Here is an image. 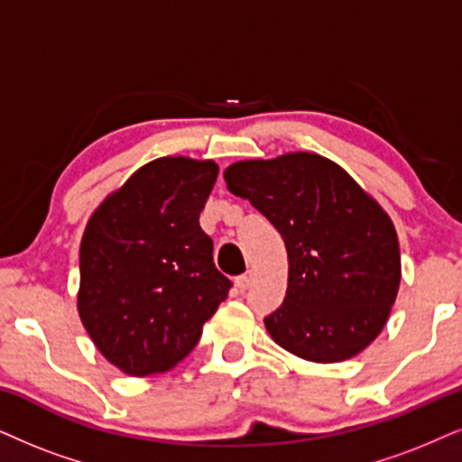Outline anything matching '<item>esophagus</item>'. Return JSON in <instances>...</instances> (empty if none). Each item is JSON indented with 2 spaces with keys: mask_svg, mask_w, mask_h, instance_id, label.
Segmentation results:
<instances>
[{
  "mask_svg": "<svg viewBox=\"0 0 462 462\" xmlns=\"http://www.w3.org/2000/svg\"><path fill=\"white\" fill-rule=\"evenodd\" d=\"M251 283H254V273H245V274H241V277L236 279V288L241 290V291H245V290H249L251 288Z\"/></svg>",
  "mask_w": 462,
  "mask_h": 462,
  "instance_id": "34e87169",
  "label": "esophagus"
}]
</instances>
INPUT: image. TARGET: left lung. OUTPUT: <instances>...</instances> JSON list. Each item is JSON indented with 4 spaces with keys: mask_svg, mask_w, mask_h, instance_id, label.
<instances>
[{
    "mask_svg": "<svg viewBox=\"0 0 462 462\" xmlns=\"http://www.w3.org/2000/svg\"><path fill=\"white\" fill-rule=\"evenodd\" d=\"M288 249L283 305L264 319L279 347L311 362H341L383 330L401 285L390 215L338 163L307 151L235 162L224 172Z\"/></svg>",
    "mask_w": 462,
    "mask_h": 462,
    "instance_id": "8db88e82",
    "label": "left lung"
}]
</instances>
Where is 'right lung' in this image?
<instances>
[{
    "label": "right lung",
    "instance_id": "right-lung-1",
    "mask_svg": "<svg viewBox=\"0 0 462 462\" xmlns=\"http://www.w3.org/2000/svg\"><path fill=\"white\" fill-rule=\"evenodd\" d=\"M219 166L157 157L110 191L80 241V322L110 365L132 377L171 371L196 347L230 279L200 227Z\"/></svg>",
    "mask_w": 462,
    "mask_h": 462
}]
</instances>
